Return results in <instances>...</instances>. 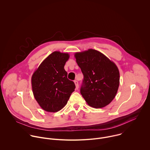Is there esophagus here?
I'll return each mask as SVG.
<instances>
[{"mask_svg": "<svg viewBox=\"0 0 150 150\" xmlns=\"http://www.w3.org/2000/svg\"><path fill=\"white\" fill-rule=\"evenodd\" d=\"M74 83H75V85H76V89H78L79 88V83L77 80H74Z\"/></svg>", "mask_w": 150, "mask_h": 150, "instance_id": "esophagus-1", "label": "esophagus"}]
</instances>
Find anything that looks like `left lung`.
I'll return each mask as SVG.
<instances>
[{"instance_id": "left-lung-1", "label": "left lung", "mask_w": 150, "mask_h": 150, "mask_svg": "<svg viewBox=\"0 0 150 150\" xmlns=\"http://www.w3.org/2000/svg\"><path fill=\"white\" fill-rule=\"evenodd\" d=\"M74 56L84 76L80 93L86 101L94 108L109 104L115 97L120 83L117 66L93 49L76 53Z\"/></svg>"}]
</instances>
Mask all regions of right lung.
Returning a JSON list of instances; mask_svg holds the SVG:
<instances>
[{
    "label": "right lung",
    "instance_id": "add662e5",
    "mask_svg": "<svg viewBox=\"0 0 150 150\" xmlns=\"http://www.w3.org/2000/svg\"><path fill=\"white\" fill-rule=\"evenodd\" d=\"M67 53L54 52L35 71L32 77L33 93L40 106L48 112H56L67 104L76 86L67 79L64 66Z\"/></svg>",
    "mask_w": 150,
    "mask_h": 150
}]
</instances>
